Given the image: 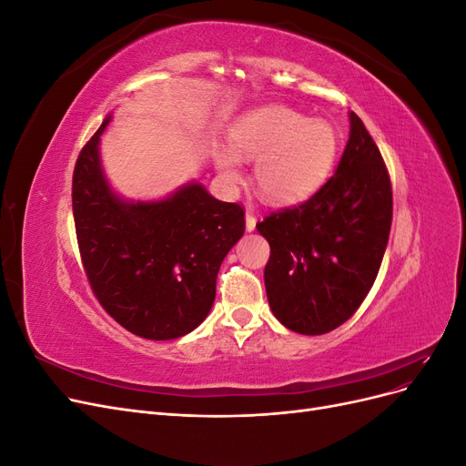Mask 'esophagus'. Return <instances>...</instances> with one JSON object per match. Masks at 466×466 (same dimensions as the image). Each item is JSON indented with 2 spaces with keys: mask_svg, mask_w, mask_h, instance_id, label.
Segmentation results:
<instances>
[{
  "mask_svg": "<svg viewBox=\"0 0 466 466\" xmlns=\"http://www.w3.org/2000/svg\"><path fill=\"white\" fill-rule=\"evenodd\" d=\"M245 221H247V231H255V228H257V216H255V211H252L250 208L247 209Z\"/></svg>",
  "mask_w": 466,
  "mask_h": 466,
  "instance_id": "esophagus-1",
  "label": "esophagus"
}]
</instances>
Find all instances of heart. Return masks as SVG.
<instances>
[{
	"label": "heart",
	"mask_w": 466,
	"mask_h": 466,
	"mask_svg": "<svg viewBox=\"0 0 466 466\" xmlns=\"http://www.w3.org/2000/svg\"><path fill=\"white\" fill-rule=\"evenodd\" d=\"M233 151L218 153V167L228 182L241 180V161H257L258 190L274 204H295L313 196L330 175L338 137L322 118H305L288 106L250 112L231 132Z\"/></svg>",
	"instance_id": "obj_1"
}]
</instances>
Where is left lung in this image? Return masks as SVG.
I'll return each instance as SVG.
<instances>
[{"instance_id":"8db88e82","label":"left lung","mask_w":466,"mask_h":466,"mask_svg":"<svg viewBox=\"0 0 466 466\" xmlns=\"http://www.w3.org/2000/svg\"><path fill=\"white\" fill-rule=\"evenodd\" d=\"M390 223L387 165L351 112L350 139L336 173L309 200L257 223L270 243L264 284L274 317L309 336L344 324L373 286Z\"/></svg>"}]
</instances>
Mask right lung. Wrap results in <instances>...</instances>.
Returning <instances> with one entry per match:
<instances>
[{"label":"right lung","instance_id":"1","mask_svg":"<svg viewBox=\"0 0 466 466\" xmlns=\"http://www.w3.org/2000/svg\"><path fill=\"white\" fill-rule=\"evenodd\" d=\"M79 151L72 180L83 270L105 311L147 340L192 332L216 299L219 266L245 233L241 204L219 202L198 182L159 202H122L98 161V137Z\"/></svg>","mask_w":466,"mask_h":466}]
</instances>
